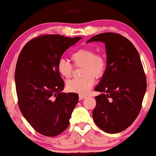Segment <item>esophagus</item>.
Masks as SVG:
<instances>
[{"mask_svg":"<svg viewBox=\"0 0 156 156\" xmlns=\"http://www.w3.org/2000/svg\"><path fill=\"white\" fill-rule=\"evenodd\" d=\"M79 98H80V100H83L84 98H86V96L85 95H79Z\"/></svg>","mask_w":156,"mask_h":156,"instance_id":"34e87169","label":"esophagus"}]
</instances>
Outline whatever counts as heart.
Wrapping results in <instances>:
<instances>
[{
  "label": "heart",
  "instance_id": "b5f03b06",
  "mask_svg": "<svg viewBox=\"0 0 156 156\" xmlns=\"http://www.w3.org/2000/svg\"><path fill=\"white\" fill-rule=\"evenodd\" d=\"M72 60L76 66H84L82 76L80 79L69 80L66 83L69 91L86 95L95 84V78H101L105 74L107 67V59L103 54L96 53L93 49L82 48L72 54ZM57 69L61 76L69 79L72 76L73 66L69 61L63 58L59 59Z\"/></svg>",
  "mask_w": 156,
  "mask_h": 156
}]
</instances>
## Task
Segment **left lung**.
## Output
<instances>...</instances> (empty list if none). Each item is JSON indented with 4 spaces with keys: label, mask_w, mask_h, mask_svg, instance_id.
Instances as JSON below:
<instances>
[{
    "label": "left lung",
    "mask_w": 156,
    "mask_h": 156,
    "mask_svg": "<svg viewBox=\"0 0 156 156\" xmlns=\"http://www.w3.org/2000/svg\"><path fill=\"white\" fill-rule=\"evenodd\" d=\"M102 42L106 49L107 67L95 91L93 120L102 130L116 134L127 129L141 110L147 82L140 57L133 44L119 34L104 32L90 42Z\"/></svg>",
    "instance_id": "1"
}]
</instances>
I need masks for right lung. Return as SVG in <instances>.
<instances>
[{
  "mask_svg": "<svg viewBox=\"0 0 156 156\" xmlns=\"http://www.w3.org/2000/svg\"><path fill=\"white\" fill-rule=\"evenodd\" d=\"M82 37L45 34L29 41L19 55L15 70L18 104L38 133L55 137L66 129L78 94L63 93L57 63L63 53Z\"/></svg>",
  "mask_w": 156,
  "mask_h": 156,
  "instance_id": "add662e5",
  "label": "right lung"
}]
</instances>
